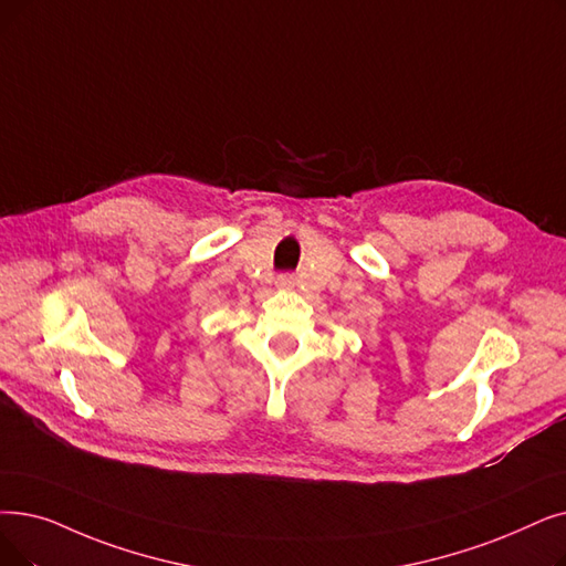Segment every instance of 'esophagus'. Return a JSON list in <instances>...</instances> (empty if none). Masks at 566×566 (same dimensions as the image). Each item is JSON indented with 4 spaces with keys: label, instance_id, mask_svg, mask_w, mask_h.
<instances>
[{
    "label": "esophagus",
    "instance_id": "esophagus-1",
    "mask_svg": "<svg viewBox=\"0 0 566 566\" xmlns=\"http://www.w3.org/2000/svg\"><path fill=\"white\" fill-rule=\"evenodd\" d=\"M275 286H277V289H291V286H293V275H280V277L275 280Z\"/></svg>",
    "mask_w": 566,
    "mask_h": 566
}]
</instances>
